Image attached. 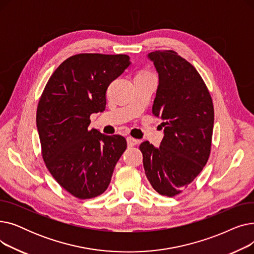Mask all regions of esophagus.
I'll list each match as a JSON object with an SVG mask.
<instances>
[{
	"label": "esophagus",
	"instance_id": "obj_1",
	"mask_svg": "<svg viewBox=\"0 0 254 254\" xmlns=\"http://www.w3.org/2000/svg\"><path fill=\"white\" fill-rule=\"evenodd\" d=\"M127 145H128V146H135V145L138 144L139 141H138L137 139L131 138V137H127Z\"/></svg>",
	"mask_w": 254,
	"mask_h": 254
}]
</instances>
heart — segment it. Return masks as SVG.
Segmentation results:
<instances>
[{
    "label": "heart",
    "mask_w": 254,
    "mask_h": 254,
    "mask_svg": "<svg viewBox=\"0 0 254 254\" xmlns=\"http://www.w3.org/2000/svg\"><path fill=\"white\" fill-rule=\"evenodd\" d=\"M144 74H148V73H144Z\"/></svg>",
    "instance_id": "b5f03b06"
}]
</instances>
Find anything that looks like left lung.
I'll return each instance as SVG.
<instances>
[{
  "label": "left lung",
  "instance_id": "1",
  "mask_svg": "<svg viewBox=\"0 0 254 254\" xmlns=\"http://www.w3.org/2000/svg\"><path fill=\"white\" fill-rule=\"evenodd\" d=\"M147 57L158 73L152 114L164 120V138L158 148L145 141L140 150L152 188L159 194L174 196L208 162L214 108L201 75L177 52L157 50Z\"/></svg>",
  "mask_w": 254,
  "mask_h": 254
}]
</instances>
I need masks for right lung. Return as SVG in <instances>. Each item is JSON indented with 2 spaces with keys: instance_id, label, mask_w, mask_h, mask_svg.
Returning a JSON list of instances; mask_svg holds the SVG:
<instances>
[{
  "instance_id": "1",
  "label": "right lung",
  "mask_w": 254,
  "mask_h": 254,
  "mask_svg": "<svg viewBox=\"0 0 254 254\" xmlns=\"http://www.w3.org/2000/svg\"><path fill=\"white\" fill-rule=\"evenodd\" d=\"M130 64L127 55L80 53L53 72L37 108L42 156L52 177L72 195L102 194L127 148L119 135L88 128L90 114L106 108L109 84Z\"/></svg>"
}]
</instances>
